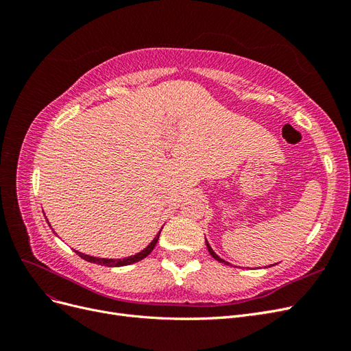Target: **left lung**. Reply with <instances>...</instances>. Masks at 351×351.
Listing matches in <instances>:
<instances>
[{"instance_id": "left-lung-1", "label": "left lung", "mask_w": 351, "mask_h": 351, "mask_svg": "<svg viewBox=\"0 0 351 351\" xmlns=\"http://www.w3.org/2000/svg\"><path fill=\"white\" fill-rule=\"evenodd\" d=\"M205 241H206V239H205ZM206 246H208V250H209V253H210V256H212V258H214V259H215V261H218V262H224V263H227V265H228V262L222 261V259L218 256V254H217L214 250H212V247L209 246V243H208V241H206Z\"/></svg>"}]
</instances>
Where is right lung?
I'll use <instances>...</instances> for the list:
<instances>
[{
  "mask_svg": "<svg viewBox=\"0 0 351 351\" xmlns=\"http://www.w3.org/2000/svg\"><path fill=\"white\" fill-rule=\"evenodd\" d=\"M161 230H162V228H161ZM159 234H161V231L158 232L156 237H155L149 244H147V247H146V249H143V250H142V252H139V253L133 254V256L124 258V259H105V258H95V256H89V254L80 253V252H77V250H76V253L79 254V256H80L82 259L88 261V262H92V263L104 265V267H124V265H132V263H134V262H139V261L145 259V258L147 256V254H149V253L154 250V247L156 246L158 239H159Z\"/></svg>",
  "mask_w": 351,
  "mask_h": 351,
  "instance_id": "add662e5",
  "label": "right lung"
}]
</instances>
